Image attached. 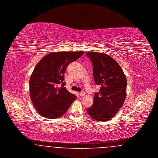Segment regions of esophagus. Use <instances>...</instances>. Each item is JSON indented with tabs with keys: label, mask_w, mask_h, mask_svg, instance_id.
<instances>
[{
	"label": "esophagus",
	"mask_w": 158,
	"mask_h": 158,
	"mask_svg": "<svg viewBox=\"0 0 158 158\" xmlns=\"http://www.w3.org/2000/svg\"><path fill=\"white\" fill-rule=\"evenodd\" d=\"M80 94V95H81V97H83V96H84V95H85V92L82 90V92H80V94Z\"/></svg>",
	"instance_id": "obj_1"
}]
</instances>
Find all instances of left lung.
I'll use <instances>...</instances> for the list:
<instances>
[{"label": "left lung", "instance_id": "8db88e82", "mask_svg": "<svg viewBox=\"0 0 158 158\" xmlns=\"http://www.w3.org/2000/svg\"><path fill=\"white\" fill-rule=\"evenodd\" d=\"M86 55L92 63L95 84L101 86L99 92L95 93L94 104L87 108V112L97 120H111L125 101L126 76L118 63L108 54L89 52Z\"/></svg>", "mask_w": 158, "mask_h": 158}]
</instances>
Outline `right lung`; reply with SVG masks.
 <instances>
[{
	"mask_svg": "<svg viewBox=\"0 0 158 158\" xmlns=\"http://www.w3.org/2000/svg\"><path fill=\"white\" fill-rule=\"evenodd\" d=\"M83 52H52L44 56L34 68L30 80L32 104L43 117L54 119L68 111L76 96L64 87V74L68 65L80 58ZM61 84V88L58 86Z\"/></svg>",
	"mask_w": 158,
	"mask_h": 158,
	"instance_id": "1",
	"label": "right lung"
}]
</instances>
